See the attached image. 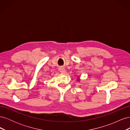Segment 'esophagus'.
<instances>
[{
    "label": "esophagus",
    "mask_w": 130,
    "mask_h": 130,
    "mask_svg": "<svg viewBox=\"0 0 130 130\" xmlns=\"http://www.w3.org/2000/svg\"><path fill=\"white\" fill-rule=\"evenodd\" d=\"M59 70H60V72L63 74H66V70L63 67H61L60 68V69H59Z\"/></svg>",
    "instance_id": "obj_1"
}]
</instances>
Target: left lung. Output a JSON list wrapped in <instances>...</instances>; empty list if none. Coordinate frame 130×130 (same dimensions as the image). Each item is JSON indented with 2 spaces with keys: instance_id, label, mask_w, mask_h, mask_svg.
<instances>
[{
  "instance_id": "left-lung-1",
  "label": "left lung",
  "mask_w": 130,
  "mask_h": 130,
  "mask_svg": "<svg viewBox=\"0 0 130 130\" xmlns=\"http://www.w3.org/2000/svg\"><path fill=\"white\" fill-rule=\"evenodd\" d=\"M80 77L79 76H78V78H77V81H78V82H79L80 81Z\"/></svg>"
}]
</instances>
